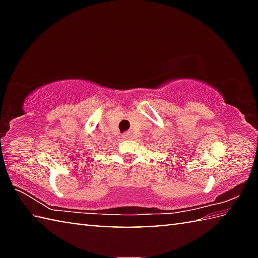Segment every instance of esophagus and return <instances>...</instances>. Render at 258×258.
I'll return each mask as SVG.
<instances>
[{
    "mask_svg": "<svg viewBox=\"0 0 258 258\" xmlns=\"http://www.w3.org/2000/svg\"><path fill=\"white\" fill-rule=\"evenodd\" d=\"M121 137H123L124 140H128V139L132 138V135H131V133H123V134H121Z\"/></svg>",
    "mask_w": 258,
    "mask_h": 258,
    "instance_id": "1",
    "label": "esophagus"
}]
</instances>
